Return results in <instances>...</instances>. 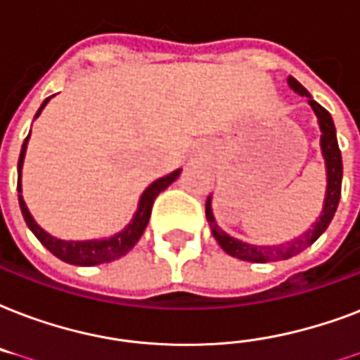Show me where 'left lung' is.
<instances>
[{
	"mask_svg": "<svg viewBox=\"0 0 360 360\" xmlns=\"http://www.w3.org/2000/svg\"><path fill=\"white\" fill-rule=\"evenodd\" d=\"M289 88L299 94L302 97H308V105L311 110L316 112L317 124L321 129V155L325 160V171H327V191H325V199H323V210L321 216L311 224L308 231H304L302 235L297 238L283 244H276V246H255V244H248L242 242L235 236L227 235L221 227L218 225L214 212H212V195H208L206 199V219L210 224L212 235L218 240L225 253H229L231 257L240 259V261H250V263H272V261H283V259H291L295 255H299L300 252H304L306 248H310L319 236L327 231L328 224L333 221L334 212L338 208L340 193H342V154L338 148V139H336V127H334L333 116L325 110L317 101L311 99L304 86L300 84L299 80H295L293 77L287 79Z\"/></svg>",
	"mask_w": 360,
	"mask_h": 360,
	"instance_id": "obj_1",
	"label": "left lung"
}]
</instances>
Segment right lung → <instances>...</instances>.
Segmentation results:
<instances>
[{
	"label": "right lung",
	"instance_id": "obj_1",
	"mask_svg": "<svg viewBox=\"0 0 360 360\" xmlns=\"http://www.w3.org/2000/svg\"><path fill=\"white\" fill-rule=\"evenodd\" d=\"M52 97H46L43 101V105L39 107L35 118H39V114L43 112V108L46 107V103L50 101ZM32 135V131H30ZM30 135L26 136V141L22 144L20 158H18V202H20L22 216L26 219L27 227L32 229V233L39 238V242L43 244L50 253H54L56 257L65 261L69 264H77V266H94V264H103L110 263L114 259H120L122 255L129 252L131 248L135 246L139 238L142 236L146 225L150 221V214H152V205H154L155 197L171 186L178 176L182 169H176L172 171L171 174H167L163 178H158L155 182H152L148 188L144 189L139 199V205H136V210L133 214V218L124 229L118 231L116 235L105 236V238H91V240H61V238H56L50 233L41 227V225L33 219V216L27 210L26 202H24V197H22V167H24V158H26V148L27 141H30Z\"/></svg>",
	"mask_w": 360,
	"mask_h": 360
}]
</instances>
